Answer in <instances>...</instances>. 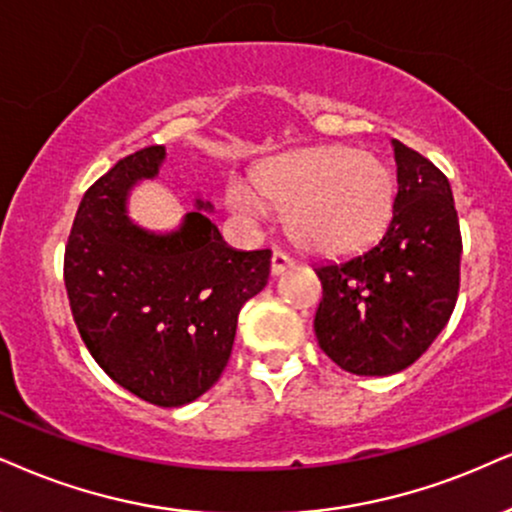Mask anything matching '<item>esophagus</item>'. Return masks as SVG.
<instances>
[{
	"label": "esophagus",
	"mask_w": 512,
	"mask_h": 512,
	"mask_svg": "<svg viewBox=\"0 0 512 512\" xmlns=\"http://www.w3.org/2000/svg\"><path fill=\"white\" fill-rule=\"evenodd\" d=\"M289 268H294V258H289L285 251H275L273 258H270V273L275 277L287 273Z\"/></svg>",
	"instance_id": "1"
}]
</instances>
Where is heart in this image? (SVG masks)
I'll use <instances>...</instances> for the list:
<instances>
[{"instance_id":"1","label":"heart","mask_w":512,"mask_h":512,"mask_svg":"<svg viewBox=\"0 0 512 512\" xmlns=\"http://www.w3.org/2000/svg\"><path fill=\"white\" fill-rule=\"evenodd\" d=\"M394 197L387 163L342 144L277 156L258 180L235 175L225 187L230 211L251 223L289 206V235L320 256L356 254L377 242L391 220Z\"/></svg>"}]
</instances>
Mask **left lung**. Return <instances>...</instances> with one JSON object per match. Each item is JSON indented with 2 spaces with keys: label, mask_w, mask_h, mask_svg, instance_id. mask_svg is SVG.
<instances>
[{
  "label": "left lung",
  "mask_w": 512,
  "mask_h": 512,
  "mask_svg": "<svg viewBox=\"0 0 512 512\" xmlns=\"http://www.w3.org/2000/svg\"><path fill=\"white\" fill-rule=\"evenodd\" d=\"M399 192L377 244L339 263H320L315 313L320 349L353 375L406 370L449 323L460 285L458 213L446 175L391 140Z\"/></svg>",
  "instance_id": "obj_1"
}]
</instances>
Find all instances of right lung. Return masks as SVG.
Listing matches in <instances>:
<instances>
[{"label": "right lung", "instance_id": "add662e5", "mask_svg": "<svg viewBox=\"0 0 512 512\" xmlns=\"http://www.w3.org/2000/svg\"><path fill=\"white\" fill-rule=\"evenodd\" d=\"M166 147L125 156L87 189L63 258V280L82 342L113 382L163 408L197 401L223 375L237 315L268 285L270 251H237L206 216L178 230L132 223L128 197L154 180Z\"/></svg>", "mask_w": 512, "mask_h": 512}]
</instances>
